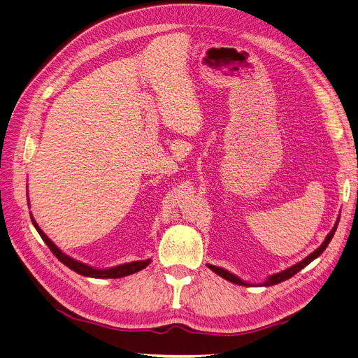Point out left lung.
Here are the masks:
<instances>
[{
  "instance_id": "1",
  "label": "left lung",
  "mask_w": 358,
  "mask_h": 358,
  "mask_svg": "<svg viewBox=\"0 0 358 358\" xmlns=\"http://www.w3.org/2000/svg\"><path fill=\"white\" fill-rule=\"evenodd\" d=\"M338 220H340V217L337 218V221H336V224H334V227L331 229V231H329V234L327 235L325 241H323V243L320 244V247H319V248H315V250H314L311 255L306 256L305 259H302L301 262H297V264L292 265V267H289V268H287V270H284V271H279V273H274V274H271V276H268V278H267V280L262 282V284H259V285H264V287H271V285L280 284V282H284V280H287V279H289V278H293L297 271H301L302 268H305L306 265H308L310 262H313V261L315 259V257H319V256L323 253V250H325V248L328 247V244L331 243L332 236H334L336 230H337V226H338ZM207 267H209L212 271L217 273L218 276L224 278V279L229 280V282H234V284H238V285H245V287L250 285V284H248V282H245V280H243V279H239V278L236 276V274L230 273V271H227V270H224V268H221V267H217V265L207 264Z\"/></svg>"
}]
</instances>
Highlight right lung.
Instances as JSON below:
<instances>
[{
	"label": "right lung",
	"mask_w": 358,
	"mask_h": 358,
	"mask_svg": "<svg viewBox=\"0 0 358 358\" xmlns=\"http://www.w3.org/2000/svg\"><path fill=\"white\" fill-rule=\"evenodd\" d=\"M30 218H31L33 226H35V229L38 230V234L41 235V238H43L44 243L48 245V248L52 250V253L57 257V259H59L64 265H66L69 268H71L73 271L82 274V276L96 278V279H117V278L129 276V274H132V273H137L140 270H143V268L148 267L149 264H151V259H146V261H132V262H128V264H120V265H115V267H111V268H94L88 264L76 261V259H73V257H70L69 255H65L61 250V248L55 245L53 241L50 239L43 230H41V227L36 224L35 218L31 217V213H30Z\"/></svg>",
	"instance_id": "obj_1"
}]
</instances>
